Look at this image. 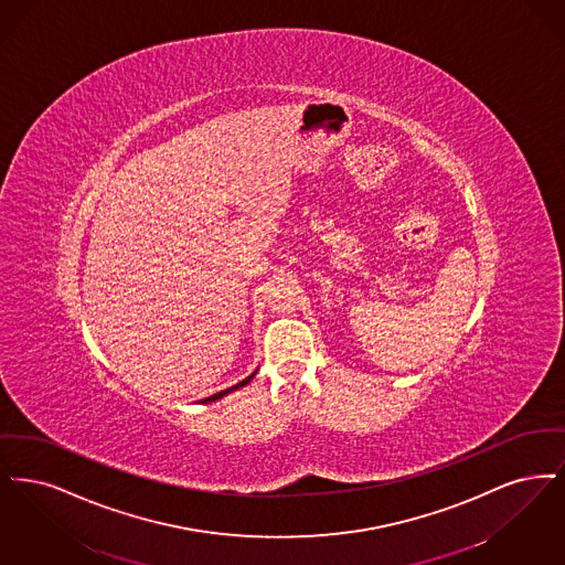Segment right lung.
Wrapping results in <instances>:
<instances>
[{"label": "right lung", "mask_w": 565, "mask_h": 565, "mask_svg": "<svg viewBox=\"0 0 565 565\" xmlns=\"http://www.w3.org/2000/svg\"><path fill=\"white\" fill-rule=\"evenodd\" d=\"M255 375H257V371H253V373H250V375H248V377H245V380H243V382H238V384H236V386H232V388H225V391H221V393L213 394V396H209V398H204V403H213V401H220V398H223V396H225V394L234 393V391H238V388H243V386H246V384H248V382H250V380H253V377H255Z\"/></svg>", "instance_id": "obj_1"}]
</instances>
